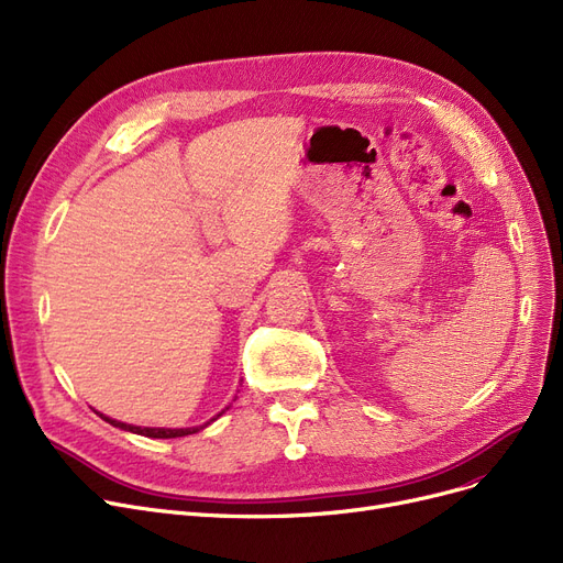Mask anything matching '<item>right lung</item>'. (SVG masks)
Here are the masks:
<instances>
[{
  "label": "right lung",
  "mask_w": 563,
  "mask_h": 563,
  "mask_svg": "<svg viewBox=\"0 0 563 563\" xmlns=\"http://www.w3.org/2000/svg\"><path fill=\"white\" fill-rule=\"evenodd\" d=\"M221 413H223V411H221ZM221 413H218V417H221ZM99 417H101L103 421H108L110 426H114V428L129 430V432H135V434H144V437H154V439H175V437H186V434H192V432H198V430H202V428H205V426H200V428H177V430H173V428H140V426H129V423H121V421L108 419V417H103V413H99Z\"/></svg>",
  "instance_id": "obj_1"
}]
</instances>
